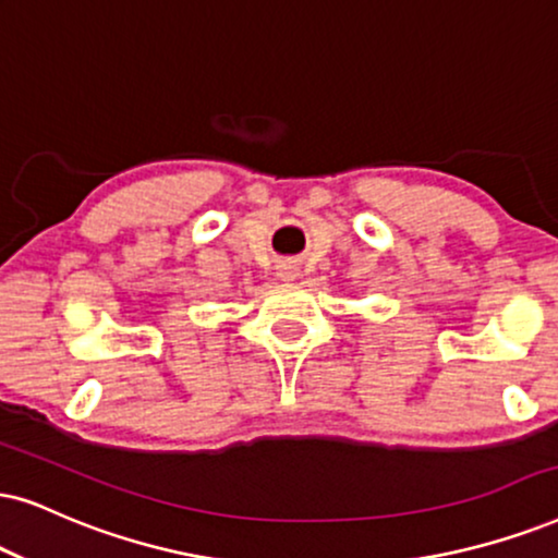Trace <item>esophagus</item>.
Instances as JSON below:
<instances>
[{"label":"esophagus","instance_id":"esophagus-1","mask_svg":"<svg viewBox=\"0 0 558 558\" xmlns=\"http://www.w3.org/2000/svg\"><path fill=\"white\" fill-rule=\"evenodd\" d=\"M278 275H280V278H283V280H293L295 275H299V267H295L293 263H283V265L278 267Z\"/></svg>","mask_w":558,"mask_h":558}]
</instances>
